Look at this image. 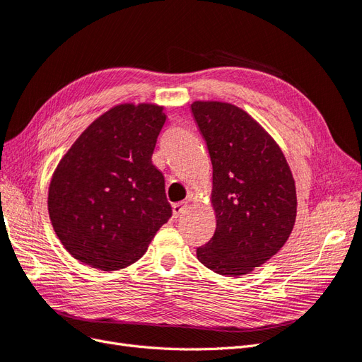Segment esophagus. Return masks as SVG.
I'll use <instances>...</instances> for the list:
<instances>
[{
  "label": "esophagus",
  "mask_w": 362,
  "mask_h": 362,
  "mask_svg": "<svg viewBox=\"0 0 362 362\" xmlns=\"http://www.w3.org/2000/svg\"><path fill=\"white\" fill-rule=\"evenodd\" d=\"M187 206H189V204L187 202H178V204H173L172 205V211H173V217H180L184 211L187 209Z\"/></svg>",
  "instance_id": "1"
}]
</instances>
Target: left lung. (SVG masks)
<instances>
[{
	"mask_svg": "<svg viewBox=\"0 0 362 362\" xmlns=\"http://www.w3.org/2000/svg\"><path fill=\"white\" fill-rule=\"evenodd\" d=\"M193 117L213 163L217 228L197 247L201 264L220 276L238 277L276 255L296 217L292 172L271 136L229 103L194 102Z\"/></svg>",
	"mask_w": 362,
	"mask_h": 362,
	"instance_id": "obj_1",
	"label": "left lung"
}]
</instances>
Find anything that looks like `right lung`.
<instances>
[{"instance_id":"add662e5","label":"right lung","mask_w":362,"mask_h":362,"mask_svg":"<svg viewBox=\"0 0 362 362\" xmlns=\"http://www.w3.org/2000/svg\"><path fill=\"white\" fill-rule=\"evenodd\" d=\"M165 121L156 105L115 106L61 158L47 208L74 259L103 271L126 268L172 217L165 177L151 160Z\"/></svg>"}]
</instances>
